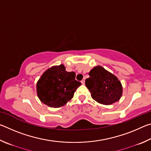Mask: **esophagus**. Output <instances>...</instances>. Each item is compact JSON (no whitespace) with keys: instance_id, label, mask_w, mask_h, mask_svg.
Masks as SVG:
<instances>
[{"instance_id":"esophagus-1","label":"esophagus","mask_w":151,"mask_h":151,"mask_svg":"<svg viewBox=\"0 0 151 151\" xmlns=\"http://www.w3.org/2000/svg\"><path fill=\"white\" fill-rule=\"evenodd\" d=\"M81 83L83 84V85H85V78H83V80L81 81Z\"/></svg>"}]
</instances>
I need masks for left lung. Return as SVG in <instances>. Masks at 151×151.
I'll return each mask as SVG.
<instances>
[{
	"label": "left lung",
	"instance_id": "obj_1",
	"mask_svg": "<svg viewBox=\"0 0 151 151\" xmlns=\"http://www.w3.org/2000/svg\"><path fill=\"white\" fill-rule=\"evenodd\" d=\"M88 75L90 77L86 79L85 85L94 101L109 105L121 99L122 86L116 76L101 66L94 67Z\"/></svg>",
	"mask_w": 151,
	"mask_h": 151
}]
</instances>
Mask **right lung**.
Returning <instances> with one entry per match:
<instances>
[{
    "label": "right lung",
    "mask_w": 151,
    "mask_h": 151,
    "mask_svg": "<svg viewBox=\"0 0 151 151\" xmlns=\"http://www.w3.org/2000/svg\"><path fill=\"white\" fill-rule=\"evenodd\" d=\"M75 72H67L63 65L54 66L42 74L37 84L40 101L47 106L58 108L70 101L81 85L75 80Z\"/></svg>",
    "instance_id": "add662e5"
}]
</instances>
